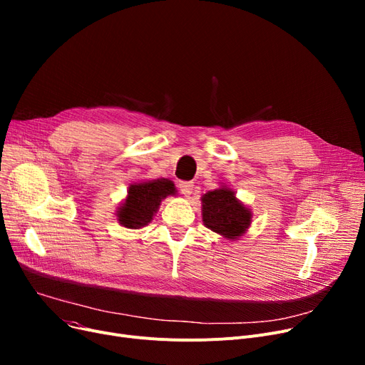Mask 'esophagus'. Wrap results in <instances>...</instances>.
<instances>
[{
	"label": "esophagus",
	"instance_id": "obj_1",
	"mask_svg": "<svg viewBox=\"0 0 365 365\" xmlns=\"http://www.w3.org/2000/svg\"><path fill=\"white\" fill-rule=\"evenodd\" d=\"M179 190H180V192H182L185 197L190 195V194L194 192V182H186V180H182V182L179 183Z\"/></svg>",
	"mask_w": 365,
	"mask_h": 365
}]
</instances>
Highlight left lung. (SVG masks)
I'll list each match as a JSON object with an SVG mask.
<instances>
[{"mask_svg":"<svg viewBox=\"0 0 365 365\" xmlns=\"http://www.w3.org/2000/svg\"><path fill=\"white\" fill-rule=\"evenodd\" d=\"M202 208L205 226L231 240L240 237L250 225V212L237 201L231 189L210 190L202 198Z\"/></svg>","mask_w":365,"mask_h":365,"instance_id":"obj_1","label":"left lung"}]
</instances>
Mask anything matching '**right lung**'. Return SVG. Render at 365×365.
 Segmentation results:
<instances>
[{"mask_svg": "<svg viewBox=\"0 0 365 365\" xmlns=\"http://www.w3.org/2000/svg\"><path fill=\"white\" fill-rule=\"evenodd\" d=\"M175 194V185L168 179L130 185L128 197L118 212L121 225L136 229L148 225L167 195Z\"/></svg>", "mask_w": 365, "mask_h": 365, "instance_id": "add662e5", "label": "right lung"}]
</instances>
